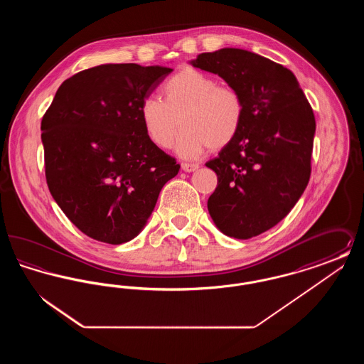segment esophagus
<instances>
[{"instance_id":"esophagus-1","label":"esophagus","mask_w":364,"mask_h":364,"mask_svg":"<svg viewBox=\"0 0 364 364\" xmlns=\"http://www.w3.org/2000/svg\"><path fill=\"white\" fill-rule=\"evenodd\" d=\"M198 168H199V165H196V164H187V162H186V164H181V169H183L184 172H188V173H190V172H195Z\"/></svg>"}]
</instances>
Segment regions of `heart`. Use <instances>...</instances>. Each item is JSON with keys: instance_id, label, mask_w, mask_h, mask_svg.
<instances>
[{"instance_id": "b5f03b06", "label": "heart", "mask_w": 364, "mask_h": 364, "mask_svg": "<svg viewBox=\"0 0 364 364\" xmlns=\"http://www.w3.org/2000/svg\"><path fill=\"white\" fill-rule=\"evenodd\" d=\"M162 94L164 101L147 97L140 105L144 131L159 149L172 146L178 122L183 129L176 151L187 159L202 156L208 149H224L240 131L242 95L232 87L217 86L208 73L184 68L166 80Z\"/></svg>"}]
</instances>
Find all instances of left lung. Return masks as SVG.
Instances as JSON below:
<instances>
[{"instance_id":"obj_1","label":"left lung","mask_w":364,"mask_h":364,"mask_svg":"<svg viewBox=\"0 0 364 364\" xmlns=\"http://www.w3.org/2000/svg\"><path fill=\"white\" fill-rule=\"evenodd\" d=\"M188 63L218 75L242 95L239 134L206 162L218 178L208 208L224 235L251 239L287 217L309 184L311 106L291 70L257 53L224 48Z\"/></svg>"}]
</instances>
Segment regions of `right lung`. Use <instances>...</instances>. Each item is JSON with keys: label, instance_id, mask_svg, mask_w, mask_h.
<instances>
[{"label": "right lung", "instance_id": "1", "mask_svg": "<svg viewBox=\"0 0 364 364\" xmlns=\"http://www.w3.org/2000/svg\"><path fill=\"white\" fill-rule=\"evenodd\" d=\"M173 70L102 64L58 87L42 119L53 199L85 235L122 244L147 224L180 165L149 139L140 105Z\"/></svg>", "mask_w": 364, "mask_h": 364}]
</instances>
